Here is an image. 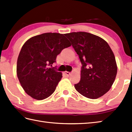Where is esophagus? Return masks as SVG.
<instances>
[{"label": "esophagus", "mask_w": 132, "mask_h": 132, "mask_svg": "<svg viewBox=\"0 0 132 132\" xmlns=\"http://www.w3.org/2000/svg\"><path fill=\"white\" fill-rule=\"evenodd\" d=\"M64 73H65V74L67 76H69L70 75V72H68V71H65Z\"/></svg>", "instance_id": "esophagus-1"}]
</instances>
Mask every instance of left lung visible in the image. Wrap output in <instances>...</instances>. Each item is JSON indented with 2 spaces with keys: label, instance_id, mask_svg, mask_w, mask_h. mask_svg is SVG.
Masks as SVG:
<instances>
[{
  "label": "left lung",
  "instance_id": "8db88e82",
  "mask_svg": "<svg viewBox=\"0 0 132 132\" xmlns=\"http://www.w3.org/2000/svg\"><path fill=\"white\" fill-rule=\"evenodd\" d=\"M65 35L78 54L82 64L80 80L74 87L90 99H97L110 90L117 74L114 54L105 40L86 32Z\"/></svg>",
  "mask_w": 132,
  "mask_h": 132
}]
</instances>
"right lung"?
<instances>
[{"mask_svg":"<svg viewBox=\"0 0 132 132\" xmlns=\"http://www.w3.org/2000/svg\"><path fill=\"white\" fill-rule=\"evenodd\" d=\"M70 46L64 35L56 32L33 36L24 43L18 57L17 75L29 96L42 100L54 92L62 73L49 66L62 50Z\"/></svg>","mask_w":132,"mask_h":132,"instance_id":"1","label":"right lung"}]
</instances>
